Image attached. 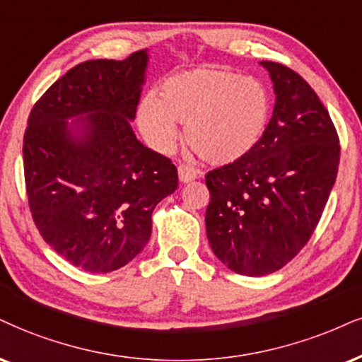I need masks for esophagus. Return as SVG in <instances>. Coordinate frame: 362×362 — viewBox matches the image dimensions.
<instances>
[{"label": "esophagus", "mask_w": 362, "mask_h": 362, "mask_svg": "<svg viewBox=\"0 0 362 362\" xmlns=\"http://www.w3.org/2000/svg\"><path fill=\"white\" fill-rule=\"evenodd\" d=\"M177 174H180L181 182H189L196 180V176H198L196 169L193 166H189V164H181V166L177 168Z\"/></svg>", "instance_id": "esophagus-1"}]
</instances>
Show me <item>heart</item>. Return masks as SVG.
Masks as SVG:
<instances>
[{"mask_svg": "<svg viewBox=\"0 0 362 362\" xmlns=\"http://www.w3.org/2000/svg\"><path fill=\"white\" fill-rule=\"evenodd\" d=\"M270 115V95L260 80L226 69L188 70L166 78L158 97L139 105V126L158 149L177 141L176 122L186 126V142L204 163H235L260 141Z\"/></svg>", "mask_w": 362, "mask_h": 362, "instance_id": "b5f03b06", "label": "heart"}]
</instances>
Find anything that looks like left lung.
<instances>
[{
  "label": "left lung",
  "mask_w": 362,
  "mask_h": 362,
  "mask_svg": "<svg viewBox=\"0 0 362 362\" xmlns=\"http://www.w3.org/2000/svg\"><path fill=\"white\" fill-rule=\"evenodd\" d=\"M275 105L255 147L206 174V235L213 253L240 275L274 274L305 247L337 177L334 122L292 69L262 62Z\"/></svg>",
  "instance_id": "1"
}]
</instances>
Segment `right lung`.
I'll use <instances>...</instances> for the list:
<instances>
[{"instance_id": "1", "label": "right lung", "mask_w": 362, "mask_h": 362, "mask_svg": "<svg viewBox=\"0 0 362 362\" xmlns=\"http://www.w3.org/2000/svg\"><path fill=\"white\" fill-rule=\"evenodd\" d=\"M146 65V50L120 62H82L28 117L23 168L31 218L58 255L87 272H114L141 253L156 204L177 188L171 159L141 144L131 127ZM70 117H81L82 138L71 136Z\"/></svg>"}]
</instances>
